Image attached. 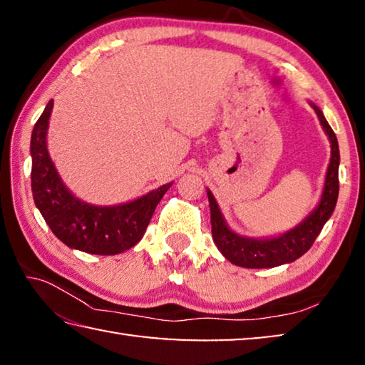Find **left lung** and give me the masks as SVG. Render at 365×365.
Segmentation results:
<instances>
[{
  "mask_svg": "<svg viewBox=\"0 0 365 365\" xmlns=\"http://www.w3.org/2000/svg\"><path fill=\"white\" fill-rule=\"evenodd\" d=\"M316 110L325 133L329 135L331 143V158L329 169H327L325 185L322 197L317 207L307 217L296 225L292 230L279 235L275 238H248L232 232L222 215L217 201H215L211 190H207L209 206H211V224L212 238L219 251L232 264L246 269H269L277 265L293 262L301 257L316 242L317 235L322 232L325 222L335 211L338 200V165H339V150L335 132L331 130L329 122L316 104L311 103Z\"/></svg>",
  "mask_w": 365,
  "mask_h": 365,
  "instance_id": "left-lung-1",
  "label": "left lung"
}]
</instances>
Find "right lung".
Returning <instances> with one entry per match:
<instances>
[{
  "label": "right lung",
  "instance_id": "obj_1",
  "mask_svg": "<svg viewBox=\"0 0 365 365\" xmlns=\"http://www.w3.org/2000/svg\"><path fill=\"white\" fill-rule=\"evenodd\" d=\"M51 109L53 100L36 120L30 140L35 206L51 232L72 250L113 256L133 248L143 238L154 209L172 183L119 206H95L78 200L61 180L49 158L46 132Z\"/></svg>",
  "mask_w": 365,
  "mask_h": 365
}]
</instances>
